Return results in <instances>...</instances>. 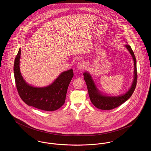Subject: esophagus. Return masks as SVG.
I'll return each mask as SVG.
<instances>
[{
  "label": "esophagus",
  "mask_w": 151,
  "mask_h": 151,
  "mask_svg": "<svg viewBox=\"0 0 151 151\" xmlns=\"http://www.w3.org/2000/svg\"><path fill=\"white\" fill-rule=\"evenodd\" d=\"M86 67V63H85L84 62H83V61L79 62L77 64V68L78 70L84 69Z\"/></svg>",
  "instance_id": "34e87169"
}]
</instances>
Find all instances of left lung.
I'll list each match as a JSON object with an SVG mask.
<instances>
[{
	"instance_id": "obj_1",
	"label": "left lung",
	"mask_w": 151,
	"mask_h": 151,
	"mask_svg": "<svg viewBox=\"0 0 151 151\" xmlns=\"http://www.w3.org/2000/svg\"><path fill=\"white\" fill-rule=\"evenodd\" d=\"M126 47L129 51L130 54L132 56V58L134 60V80L129 90L124 95L119 96H108L101 94L96 86L91 76V74L85 72L84 75V80L86 81V86L88 88V94L89 96L90 100L92 104L96 108L100 109L101 110H111L114 108H117L127 101L132 94L133 93L137 81V62L136 59L134 55V53L129 45H126Z\"/></svg>"
}]
</instances>
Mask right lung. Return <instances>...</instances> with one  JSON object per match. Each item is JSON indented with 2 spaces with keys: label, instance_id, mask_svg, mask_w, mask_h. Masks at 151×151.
Wrapping results in <instances>:
<instances>
[{
  "label": "right lung",
  "instance_id": "right-lung-1",
  "mask_svg": "<svg viewBox=\"0 0 151 151\" xmlns=\"http://www.w3.org/2000/svg\"><path fill=\"white\" fill-rule=\"evenodd\" d=\"M21 49L16 57L14 74L18 93L28 106L45 111H54L65 102L68 86L74 76L72 69L62 73L55 81L46 87H34L25 83L20 70Z\"/></svg>",
  "mask_w": 151,
  "mask_h": 151
}]
</instances>
